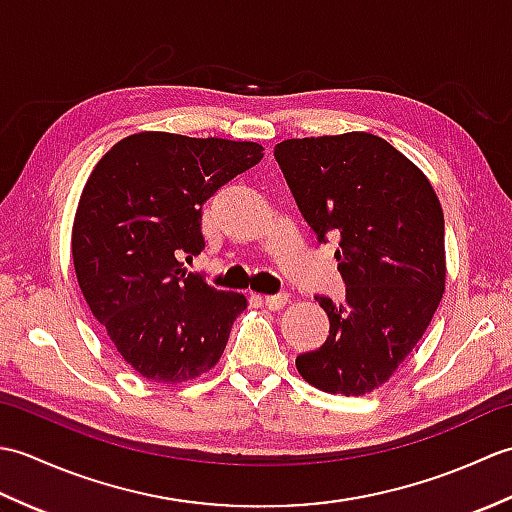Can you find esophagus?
Here are the masks:
<instances>
[{
  "label": "esophagus",
  "mask_w": 512,
  "mask_h": 512,
  "mask_svg": "<svg viewBox=\"0 0 512 512\" xmlns=\"http://www.w3.org/2000/svg\"><path fill=\"white\" fill-rule=\"evenodd\" d=\"M264 303H266V308H270V310L284 308L286 303H288V292H277V295H266V297H264Z\"/></svg>",
  "instance_id": "esophagus-1"
}]
</instances>
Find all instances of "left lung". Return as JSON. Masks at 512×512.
<instances>
[{
    "mask_svg": "<svg viewBox=\"0 0 512 512\" xmlns=\"http://www.w3.org/2000/svg\"><path fill=\"white\" fill-rule=\"evenodd\" d=\"M303 220L339 242L345 301L314 297L330 319L299 374L328 394L383 385L422 339L444 292V215L424 173L374 134L292 138L275 147Z\"/></svg>",
    "mask_w": 512,
    "mask_h": 512,
    "instance_id": "left-lung-1",
    "label": "left lung"
}]
</instances>
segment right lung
<instances>
[{
    "instance_id": "right-lung-1",
    "label": "right lung",
    "mask_w": 512,
    "mask_h": 512,
    "mask_svg": "<svg viewBox=\"0 0 512 512\" xmlns=\"http://www.w3.org/2000/svg\"><path fill=\"white\" fill-rule=\"evenodd\" d=\"M264 158L257 143L143 132L85 182L72 226L76 279L116 350L154 383H184L220 361L239 292L189 273L204 250L202 206Z\"/></svg>"
}]
</instances>
